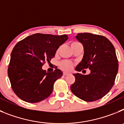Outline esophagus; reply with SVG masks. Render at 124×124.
<instances>
[{"label":"esophagus","instance_id":"esophagus-1","mask_svg":"<svg viewBox=\"0 0 124 124\" xmlns=\"http://www.w3.org/2000/svg\"><path fill=\"white\" fill-rule=\"evenodd\" d=\"M71 73H68V72H64L63 73V75L64 76H67V75H69V74H70Z\"/></svg>","mask_w":124,"mask_h":124}]
</instances>
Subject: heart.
Segmentation results:
<instances>
[{
    "label": "heart",
    "mask_w": 124,
    "mask_h": 124,
    "mask_svg": "<svg viewBox=\"0 0 124 124\" xmlns=\"http://www.w3.org/2000/svg\"><path fill=\"white\" fill-rule=\"evenodd\" d=\"M73 63L69 61H63L60 62L59 64V66L60 68L64 71H70L73 68Z\"/></svg>",
    "instance_id": "obj_1"
}]
</instances>
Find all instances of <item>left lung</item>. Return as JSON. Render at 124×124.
Listing matches in <instances>:
<instances>
[{"instance_id": "8db88e82", "label": "left lung", "mask_w": 124, "mask_h": 124, "mask_svg": "<svg viewBox=\"0 0 124 124\" xmlns=\"http://www.w3.org/2000/svg\"><path fill=\"white\" fill-rule=\"evenodd\" d=\"M76 38L83 44L84 51L76 70L81 71L89 68L91 73L87 75L74 74L75 82L71 86V90L84 101H96L106 96L114 84L119 68L116 50L104 36L81 33Z\"/></svg>"}]
</instances>
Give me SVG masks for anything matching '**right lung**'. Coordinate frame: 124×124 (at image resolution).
Returning <instances> with one entry per match:
<instances>
[{
    "mask_svg": "<svg viewBox=\"0 0 124 124\" xmlns=\"http://www.w3.org/2000/svg\"><path fill=\"white\" fill-rule=\"evenodd\" d=\"M68 39L67 35L36 33L15 45L11 53L8 76L13 91L22 100L36 103L50 96L54 82L63 73L58 69L46 72L42 66L54 57L60 46Z\"/></svg>",
    "mask_w": 124,
    "mask_h": 124,
    "instance_id": "add662e5",
    "label": "right lung"
}]
</instances>
